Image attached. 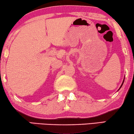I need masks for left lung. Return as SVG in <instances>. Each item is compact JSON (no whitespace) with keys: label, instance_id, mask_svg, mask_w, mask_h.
<instances>
[{"label":"left lung","instance_id":"1","mask_svg":"<svg viewBox=\"0 0 134 134\" xmlns=\"http://www.w3.org/2000/svg\"><path fill=\"white\" fill-rule=\"evenodd\" d=\"M123 82H124V81H123ZM122 85H121V87H122ZM121 87H120V88H121Z\"/></svg>","mask_w":134,"mask_h":134}]
</instances>
